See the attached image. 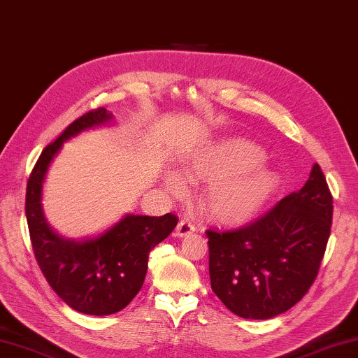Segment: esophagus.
I'll return each instance as SVG.
<instances>
[{
    "mask_svg": "<svg viewBox=\"0 0 358 358\" xmlns=\"http://www.w3.org/2000/svg\"><path fill=\"white\" fill-rule=\"evenodd\" d=\"M194 231H196V227H194L192 222H189V220H180L177 229H175V236L186 238L192 235Z\"/></svg>",
    "mask_w": 358,
    "mask_h": 358,
    "instance_id": "esophagus-1",
    "label": "esophagus"
}]
</instances>
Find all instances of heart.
Returning a JSON list of instances; mask_svg holds the SVG:
<instances>
[{
	"mask_svg": "<svg viewBox=\"0 0 358 358\" xmlns=\"http://www.w3.org/2000/svg\"><path fill=\"white\" fill-rule=\"evenodd\" d=\"M263 158V152L250 142L225 141L197 153L183 173L192 183H208L200 199L208 216L238 225L257 216L277 189L275 172L258 166ZM164 183L173 194L183 192V183L175 175H166Z\"/></svg>",
	"mask_w": 358,
	"mask_h": 358,
	"instance_id": "heart-1",
	"label": "heart"
}]
</instances>
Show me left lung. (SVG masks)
Segmentation results:
<instances>
[{
	"instance_id": "left-lung-1",
	"label": "left lung",
	"mask_w": 358,
	"mask_h": 358,
	"mask_svg": "<svg viewBox=\"0 0 358 358\" xmlns=\"http://www.w3.org/2000/svg\"><path fill=\"white\" fill-rule=\"evenodd\" d=\"M334 199L315 164L302 189L291 192L252 224L208 230L211 288L245 320L282 315L307 294L330 236Z\"/></svg>"
}]
</instances>
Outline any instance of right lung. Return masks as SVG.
Returning a JSON list of instances; mask_svg holds the SVG:
<instances>
[{
  "instance_id": "obj_1",
  "label": "right lung",
  "mask_w": 358,
  "mask_h": 358,
  "mask_svg": "<svg viewBox=\"0 0 358 358\" xmlns=\"http://www.w3.org/2000/svg\"><path fill=\"white\" fill-rule=\"evenodd\" d=\"M113 120L105 108L89 111L43 148L26 186V220L32 250L53 291L84 315L106 316L125 308L142 288L148 255L178 224L172 213L164 216L127 214L96 238L73 241L51 230L42 211V187L51 161L62 144L84 129Z\"/></svg>"
}]
</instances>
